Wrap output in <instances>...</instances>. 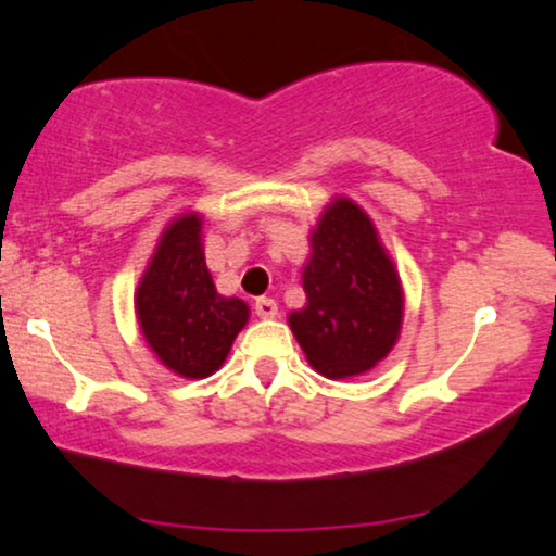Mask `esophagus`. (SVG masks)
Segmentation results:
<instances>
[{
    "label": "esophagus",
    "instance_id": "esophagus-1",
    "mask_svg": "<svg viewBox=\"0 0 556 556\" xmlns=\"http://www.w3.org/2000/svg\"><path fill=\"white\" fill-rule=\"evenodd\" d=\"M277 309H279L277 302L269 300V298H258L254 302V313L258 317H264V320H271V317H277Z\"/></svg>",
    "mask_w": 556,
    "mask_h": 556
}]
</instances>
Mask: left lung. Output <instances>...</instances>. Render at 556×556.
I'll return each mask as SVG.
<instances>
[{"mask_svg": "<svg viewBox=\"0 0 556 556\" xmlns=\"http://www.w3.org/2000/svg\"><path fill=\"white\" fill-rule=\"evenodd\" d=\"M307 305L290 325L309 366L328 379L364 374L394 348L402 328V285L371 218L340 198L313 233L302 271Z\"/></svg>", "mask_w": 556, "mask_h": 556, "instance_id": "8db88e82", "label": "left lung"}]
</instances>
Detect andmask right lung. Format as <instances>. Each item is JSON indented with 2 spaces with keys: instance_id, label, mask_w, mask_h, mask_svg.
<instances>
[{
  "instance_id": "obj_1",
  "label": "right lung",
  "mask_w": 556,
  "mask_h": 556,
  "mask_svg": "<svg viewBox=\"0 0 556 556\" xmlns=\"http://www.w3.org/2000/svg\"><path fill=\"white\" fill-rule=\"evenodd\" d=\"M137 317L160 361L185 379L218 371L249 307L220 298L201 249V218L182 216L162 233L137 290Z\"/></svg>"
}]
</instances>
